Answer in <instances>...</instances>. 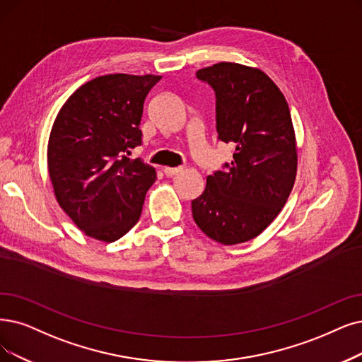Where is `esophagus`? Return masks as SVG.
<instances>
[{
  "instance_id": "34e87169",
  "label": "esophagus",
  "mask_w": 362,
  "mask_h": 362,
  "mask_svg": "<svg viewBox=\"0 0 362 362\" xmlns=\"http://www.w3.org/2000/svg\"><path fill=\"white\" fill-rule=\"evenodd\" d=\"M181 170H182L181 168H165V169H163V172H165V175H166V177L178 175V173H180Z\"/></svg>"
}]
</instances>
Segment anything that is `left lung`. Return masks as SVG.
<instances>
[{
	"label": "left lung",
	"mask_w": 362,
	"mask_h": 362,
	"mask_svg": "<svg viewBox=\"0 0 362 362\" xmlns=\"http://www.w3.org/2000/svg\"><path fill=\"white\" fill-rule=\"evenodd\" d=\"M215 92L216 132L233 160L206 178L192 202L197 227L215 242L257 238L276 218L297 173V147L286 99L262 69L220 62L196 72Z\"/></svg>",
	"instance_id": "left-lung-1"
}]
</instances>
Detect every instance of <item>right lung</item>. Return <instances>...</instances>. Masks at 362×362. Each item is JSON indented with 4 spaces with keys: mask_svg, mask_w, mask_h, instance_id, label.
<instances>
[{
    "mask_svg": "<svg viewBox=\"0 0 362 362\" xmlns=\"http://www.w3.org/2000/svg\"><path fill=\"white\" fill-rule=\"evenodd\" d=\"M160 78L96 77L80 86L56 115L47 146L54 196L90 238L114 242L139 220L156 169L127 156L142 144L144 103Z\"/></svg>",
    "mask_w": 362,
    "mask_h": 362,
    "instance_id": "obj_1",
    "label": "right lung"
}]
</instances>
